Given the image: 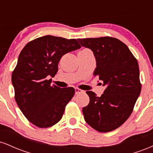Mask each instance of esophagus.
I'll return each mask as SVG.
<instances>
[{
	"mask_svg": "<svg viewBox=\"0 0 153 153\" xmlns=\"http://www.w3.org/2000/svg\"><path fill=\"white\" fill-rule=\"evenodd\" d=\"M75 94H82V93H83V91L80 90V89L79 88H75Z\"/></svg>",
	"mask_w": 153,
	"mask_h": 153,
	"instance_id": "34e87169",
	"label": "esophagus"
}]
</instances>
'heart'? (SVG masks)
I'll return each instance as SVG.
<instances>
[{
    "label": "heart",
    "mask_w": 153,
    "mask_h": 153,
    "mask_svg": "<svg viewBox=\"0 0 153 153\" xmlns=\"http://www.w3.org/2000/svg\"><path fill=\"white\" fill-rule=\"evenodd\" d=\"M87 50V49H85V50Z\"/></svg>",
    "instance_id": "1"
}]
</instances>
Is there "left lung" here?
<instances>
[{
	"mask_svg": "<svg viewBox=\"0 0 153 153\" xmlns=\"http://www.w3.org/2000/svg\"><path fill=\"white\" fill-rule=\"evenodd\" d=\"M78 41L93 51L96 60L94 75L106 86L100 97L93 91H86L90 102L82 109L84 119L100 132L114 130L131 115L141 92L137 60L127 45L116 38L78 39Z\"/></svg>",
	"mask_w": 153,
	"mask_h": 153,
	"instance_id": "1",
	"label": "left lung"
}]
</instances>
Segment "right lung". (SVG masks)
I'll return each instance as SVG.
<instances>
[{
  "label": "right lung",
  "instance_id": "obj_1",
  "mask_svg": "<svg viewBox=\"0 0 153 153\" xmlns=\"http://www.w3.org/2000/svg\"><path fill=\"white\" fill-rule=\"evenodd\" d=\"M80 47L75 39L47 35L26 44L19 54L11 76L15 100L23 114L36 127H52L62 119L75 89L52 85L48 78L57 73L64 54Z\"/></svg>",
  "mask_w": 153,
  "mask_h": 153
}]
</instances>
